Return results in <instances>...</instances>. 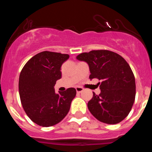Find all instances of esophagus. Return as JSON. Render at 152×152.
Segmentation results:
<instances>
[{
  "label": "esophagus",
  "mask_w": 152,
  "mask_h": 152,
  "mask_svg": "<svg viewBox=\"0 0 152 152\" xmlns=\"http://www.w3.org/2000/svg\"><path fill=\"white\" fill-rule=\"evenodd\" d=\"M76 92H77V93L80 94L81 92L83 91V88H81V87H80V86H78V87H76Z\"/></svg>",
  "instance_id": "esophagus-1"
}]
</instances>
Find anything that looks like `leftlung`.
Wrapping results in <instances>:
<instances>
[{"label":"left lung","mask_w":152,"mask_h":152,"mask_svg":"<svg viewBox=\"0 0 152 152\" xmlns=\"http://www.w3.org/2000/svg\"><path fill=\"white\" fill-rule=\"evenodd\" d=\"M76 59L89 67L91 80L98 78L101 93L88 102L91 114L108 124L119 123L129 114L136 95L135 78L125 59L107 50L82 53Z\"/></svg>","instance_id":"obj_1"}]
</instances>
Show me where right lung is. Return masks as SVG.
<instances>
[{"instance_id":"add662e5","label":"right lung","mask_w":152,"mask_h":152,"mask_svg":"<svg viewBox=\"0 0 152 152\" xmlns=\"http://www.w3.org/2000/svg\"><path fill=\"white\" fill-rule=\"evenodd\" d=\"M69 56L50 51L36 54L26 64L19 76V94L24 111L36 124L53 126L69 113L76 91L69 88L55 92L61 78V67Z\"/></svg>"}]
</instances>
